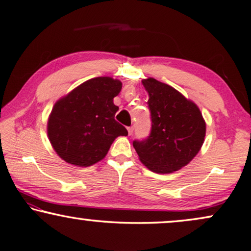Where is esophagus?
I'll return each instance as SVG.
<instances>
[{"label":"esophagus","mask_w":251,"mask_h":251,"mask_svg":"<svg viewBox=\"0 0 251 251\" xmlns=\"http://www.w3.org/2000/svg\"><path fill=\"white\" fill-rule=\"evenodd\" d=\"M128 132H129V135H131L133 133V126H129L128 128Z\"/></svg>","instance_id":"obj_1"}]
</instances>
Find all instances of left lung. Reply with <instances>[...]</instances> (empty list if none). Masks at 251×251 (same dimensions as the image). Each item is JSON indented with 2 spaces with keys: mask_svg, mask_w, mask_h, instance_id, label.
Returning <instances> with one entry per match:
<instances>
[{
  "mask_svg": "<svg viewBox=\"0 0 251 251\" xmlns=\"http://www.w3.org/2000/svg\"><path fill=\"white\" fill-rule=\"evenodd\" d=\"M149 94L151 132L134 140L140 161L155 173H171L190 163L204 143L206 125L197 105L154 78L142 81Z\"/></svg>",
  "mask_w": 251,
  "mask_h": 251,
  "instance_id": "1",
  "label": "left lung"
}]
</instances>
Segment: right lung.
<instances>
[{
  "label": "right lung",
  "instance_id": "1",
  "mask_svg": "<svg viewBox=\"0 0 251 251\" xmlns=\"http://www.w3.org/2000/svg\"><path fill=\"white\" fill-rule=\"evenodd\" d=\"M122 83L97 77L81 83L57 101L48 119L47 133L52 148L67 163L89 166L102 160L119 135L128 131L114 120L119 110L113 98Z\"/></svg>",
  "mask_w": 251,
  "mask_h": 251
}]
</instances>
